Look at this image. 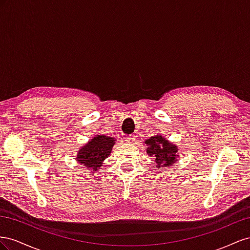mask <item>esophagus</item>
Returning a JSON list of instances; mask_svg holds the SVG:
<instances>
[{"mask_svg":"<svg viewBox=\"0 0 250 250\" xmlns=\"http://www.w3.org/2000/svg\"><path fill=\"white\" fill-rule=\"evenodd\" d=\"M125 141H126V144H135V141H136V136H135L134 134L127 135V136L125 137Z\"/></svg>","mask_w":250,"mask_h":250,"instance_id":"obj_1","label":"esophagus"}]
</instances>
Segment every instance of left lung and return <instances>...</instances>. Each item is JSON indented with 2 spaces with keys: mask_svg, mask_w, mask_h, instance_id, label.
I'll list each match as a JSON object with an SVG mask.
<instances>
[{
  "mask_svg": "<svg viewBox=\"0 0 250 250\" xmlns=\"http://www.w3.org/2000/svg\"><path fill=\"white\" fill-rule=\"evenodd\" d=\"M146 144L148 146V148H146V153L155 158L157 168L172 166L176 162L178 148L176 146L167 142L165 137L156 135V136L147 139Z\"/></svg>",
  "mask_w": 250,
  "mask_h": 250,
  "instance_id": "8db88e82",
  "label": "left lung"
}]
</instances>
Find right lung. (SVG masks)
<instances>
[{
	"label": "right lung",
	"mask_w": 250,
	"mask_h": 250,
	"mask_svg": "<svg viewBox=\"0 0 250 250\" xmlns=\"http://www.w3.org/2000/svg\"><path fill=\"white\" fill-rule=\"evenodd\" d=\"M115 141L114 138L97 135L83 147L78 149L76 159L87 168L97 170L98 167L103 166V161L108 158Z\"/></svg>",
	"instance_id": "add662e5"
}]
</instances>
